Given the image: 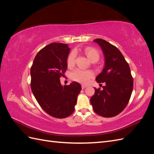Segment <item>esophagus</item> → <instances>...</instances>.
<instances>
[{
	"instance_id": "34e87169",
	"label": "esophagus",
	"mask_w": 154,
	"mask_h": 154,
	"mask_svg": "<svg viewBox=\"0 0 154 154\" xmlns=\"http://www.w3.org/2000/svg\"><path fill=\"white\" fill-rule=\"evenodd\" d=\"M87 87V86L86 85H82V89H84L85 88H86Z\"/></svg>"
}]
</instances>
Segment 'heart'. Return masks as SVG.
<instances>
[{"mask_svg":"<svg viewBox=\"0 0 154 154\" xmlns=\"http://www.w3.org/2000/svg\"><path fill=\"white\" fill-rule=\"evenodd\" d=\"M84 53L91 62H96L100 58L99 53L94 48L87 47L84 49ZM75 58L76 52L73 51L70 53L67 58V64L69 66H72L74 63ZM71 76L74 81L82 83H87L94 76V73L91 71H83V70L77 69L71 73Z\"/></svg>","mask_w":154,"mask_h":154,"instance_id":"heart-1","label":"heart"}]
</instances>
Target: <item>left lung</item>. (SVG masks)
Listing matches in <instances>:
<instances>
[{
	"mask_svg": "<svg viewBox=\"0 0 154 154\" xmlns=\"http://www.w3.org/2000/svg\"><path fill=\"white\" fill-rule=\"evenodd\" d=\"M98 44L105 57V66L97 76V83H105L103 90L96 88L91 97L94 112L104 118L117 116L127 105L133 90V78L128 63L120 51L105 40H93Z\"/></svg>",
	"mask_w": 154,
	"mask_h": 154,
	"instance_id": "1",
	"label": "left lung"
}]
</instances>
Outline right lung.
I'll return each instance as SVG.
<instances>
[{
    "mask_svg": "<svg viewBox=\"0 0 154 154\" xmlns=\"http://www.w3.org/2000/svg\"><path fill=\"white\" fill-rule=\"evenodd\" d=\"M71 50L68 45L52 43L37 53L31 68V88L36 101L46 113L56 118H65L74 110L80 84L72 82L62 85L60 78L67 68Z\"/></svg>",
    "mask_w": 154,
    "mask_h": 154,
    "instance_id": "obj_1",
    "label": "right lung"
}]
</instances>
